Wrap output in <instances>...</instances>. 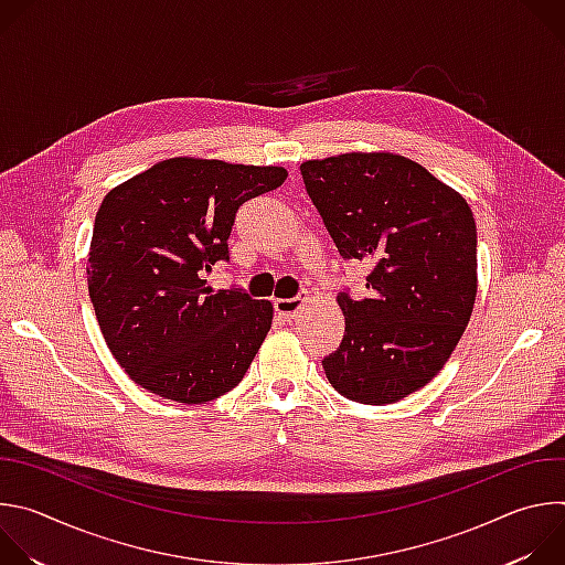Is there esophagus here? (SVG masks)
<instances>
[{"mask_svg": "<svg viewBox=\"0 0 565 565\" xmlns=\"http://www.w3.org/2000/svg\"><path fill=\"white\" fill-rule=\"evenodd\" d=\"M303 306L301 297H292V299H275V310L284 317V319H292Z\"/></svg>", "mask_w": 565, "mask_h": 565, "instance_id": "obj_1", "label": "esophagus"}]
</instances>
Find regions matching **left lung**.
I'll return each instance as SVG.
<instances>
[{
    "label": "left lung",
    "mask_w": 565,
    "mask_h": 565,
    "mask_svg": "<svg viewBox=\"0 0 565 565\" xmlns=\"http://www.w3.org/2000/svg\"><path fill=\"white\" fill-rule=\"evenodd\" d=\"M344 259L373 266L369 297L338 295L347 329L321 360L338 393L391 405L431 382L476 299V221L467 201L416 160L351 151L299 166Z\"/></svg>",
    "instance_id": "8db88e82"
}]
</instances>
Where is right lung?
Returning <instances> with one entry per match:
<instances>
[{
	"instance_id": "right-lung-1",
	"label": "right lung",
	"mask_w": 565,
	"mask_h": 565,
	"mask_svg": "<svg viewBox=\"0 0 565 565\" xmlns=\"http://www.w3.org/2000/svg\"><path fill=\"white\" fill-rule=\"evenodd\" d=\"M284 168L177 156L116 185L96 214L87 262L103 338L142 388L185 405L246 375L273 324V303L214 292L234 214L286 181Z\"/></svg>"
}]
</instances>
